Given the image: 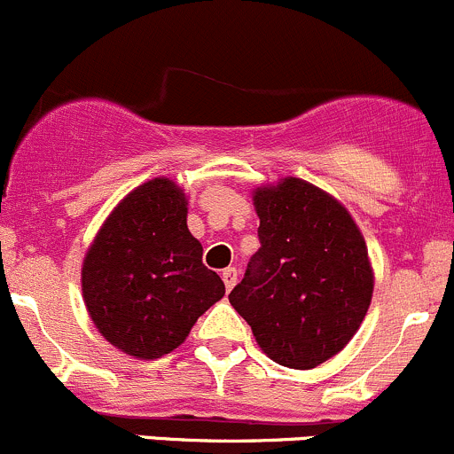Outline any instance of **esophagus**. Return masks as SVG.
I'll return each mask as SVG.
<instances>
[{
    "mask_svg": "<svg viewBox=\"0 0 454 454\" xmlns=\"http://www.w3.org/2000/svg\"><path fill=\"white\" fill-rule=\"evenodd\" d=\"M223 282H225V289L227 291H231L233 286H236V282H238L236 267H227L225 271H223Z\"/></svg>",
    "mask_w": 454,
    "mask_h": 454,
    "instance_id": "obj_1",
    "label": "esophagus"
}]
</instances>
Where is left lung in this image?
Returning <instances> with one entry per match:
<instances>
[{
  "label": "left lung",
  "instance_id": "8db88e82",
  "mask_svg": "<svg viewBox=\"0 0 454 454\" xmlns=\"http://www.w3.org/2000/svg\"><path fill=\"white\" fill-rule=\"evenodd\" d=\"M260 249L229 302L262 353L289 369H316L338 356L373 298L369 249L348 209L302 178L254 190Z\"/></svg>",
  "mask_w": 454,
  "mask_h": 454
}]
</instances>
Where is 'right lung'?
Here are the masks:
<instances>
[{"label": "right lung", "mask_w": 454, "mask_h": 454, "mask_svg": "<svg viewBox=\"0 0 454 454\" xmlns=\"http://www.w3.org/2000/svg\"><path fill=\"white\" fill-rule=\"evenodd\" d=\"M81 294L98 333L128 356L156 360L185 342L225 285L203 264L176 181L152 178L121 199L85 251Z\"/></svg>", "instance_id": "add662e5"}]
</instances>
